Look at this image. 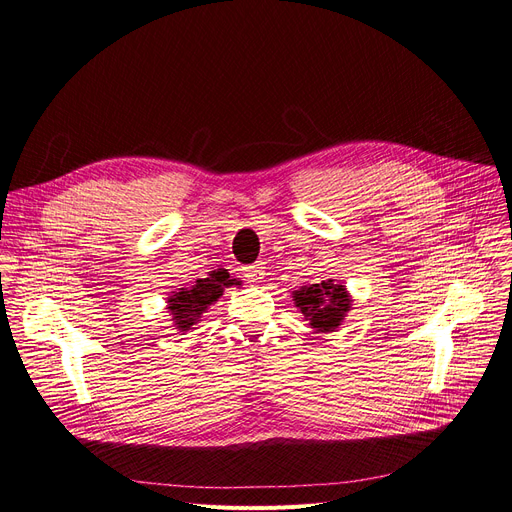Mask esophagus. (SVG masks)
Listing matches in <instances>:
<instances>
[{
    "mask_svg": "<svg viewBox=\"0 0 512 512\" xmlns=\"http://www.w3.org/2000/svg\"><path fill=\"white\" fill-rule=\"evenodd\" d=\"M242 272H244L246 280H251V283H257V280H261L263 274H266V270H263V268L259 266V263H257V266H246V268H242Z\"/></svg>",
    "mask_w": 512,
    "mask_h": 512,
    "instance_id": "34e87169",
    "label": "esophagus"
}]
</instances>
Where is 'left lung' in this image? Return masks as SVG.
I'll return each instance as SVG.
<instances>
[{
	"label": "left lung",
	"instance_id": "8db88e82",
	"mask_svg": "<svg viewBox=\"0 0 512 512\" xmlns=\"http://www.w3.org/2000/svg\"><path fill=\"white\" fill-rule=\"evenodd\" d=\"M293 298L306 321H310V325L319 329V332H332V329L342 323L344 312L351 308V300L344 287L334 285L332 280L302 287L300 291L293 293Z\"/></svg>",
	"mask_w": 512,
	"mask_h": 512
}]
</instances>
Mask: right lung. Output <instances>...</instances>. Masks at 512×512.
<instances>
[{
	"label": "right lung",
	"instance_id": "add662e5",
	"mask_svg": "<svg viewBox=\"0 0 512 512\" xmlns=\"http://www.w3.org/2000/svg\"><path fill=\"white\" fill-rule=\"evenodd\" d=\"M232 285L229 280V274L225 270H219L210 274L208 278H200L195 280V285L191 289H183L174 293L170 298V312L174 317V323L178 329H191V325L200 319L202 312L212 304L219 300V295L223 293V287Z\"/></svg>",
	"mask_w": 512,
	"mask_h": 512
}]
</instances>
